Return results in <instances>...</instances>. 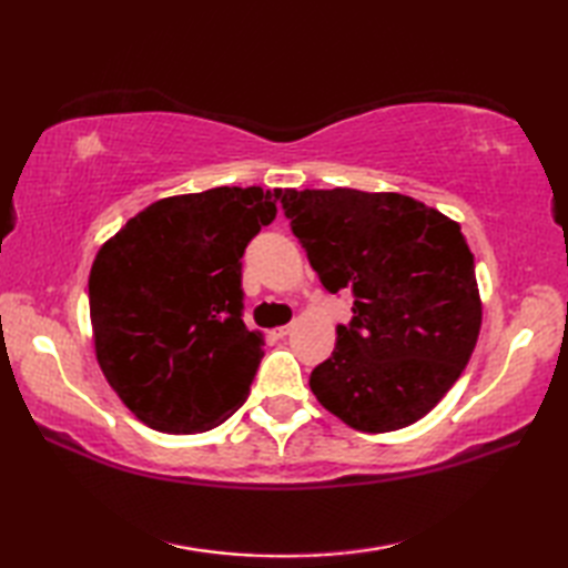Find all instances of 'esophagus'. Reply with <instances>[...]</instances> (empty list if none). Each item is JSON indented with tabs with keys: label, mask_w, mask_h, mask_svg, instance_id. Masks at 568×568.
Instances as JSON below:
<instances>
[{
	"label": "esophagus",
	"mask_w": 568,
	"mask_h": 568,
	"mask_svg": "<svg viewBox=\"0 0 568 568\" xmlns=\"http://www.w3.org/2000/svg\"><path fill=\"white\" fill-rule=\"evenodd\" d=\"M291 332H293V324H285V327H277V329H273L271 334L275 336V339H285V336L291 334Z\"/></svg>",
	"instance_id": "1"
}]
</instances>
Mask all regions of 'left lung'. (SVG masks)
Returning <instances> with one entry per match:
<instances>
[{
	"instance_id": "8db88e82",
	"label": "left lung",
	"mask_w": 568,
	"mask_h": 568,
	"mask_svg": "<svg viewBox=\"0 0 568 568\" xmlns=\"http://www.w3.org/2000/svg\"><path fill=\"white\" fill-rule=\"evenodd\" d=\"M277 197L322 285L354 295V317L312 371V393L358 432L413 425L452 390L478 339L476 265L462 226L397 192Z\"/></svg>"
}]
</instances>
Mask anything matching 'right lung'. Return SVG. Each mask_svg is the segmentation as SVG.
<instances>
[{
	"label": "right lung",
	"instance_id": "obj_1",
	"mask_svg": "<svg viewBox=\"0 0 568 568\" xmlns=\"http://www.w3.org/2000/svg\"><path fill=\"white\" fill-rule=\"evenodd\" d=\"M281 190L212 187L153 202L100 248L90 317L104 378L159 432L212 429L244 405L263 358L244 324L241 258Z\"/></svg>",
	"mask_w": 568,
	"mask_h": 568
}]
</instances>
